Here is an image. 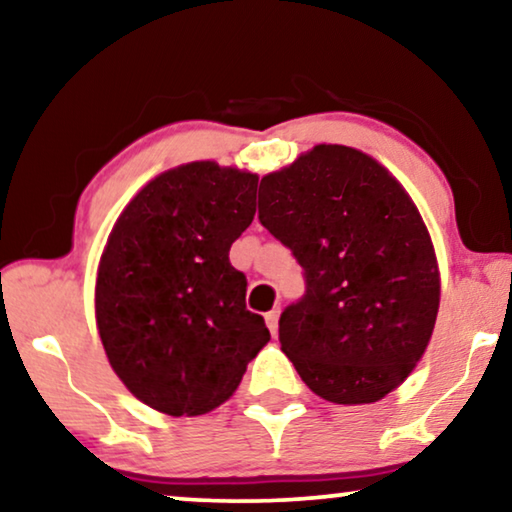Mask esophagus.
<instances>
[{"label": "esophagus", "mask_w": 512, "mask_h": 512, "mask_svg": "<svg viewBox=\"0 0 512 512\" xmlns=\"http://www.w3.org/2000/svg\"><path fill=\"white\" fill-rule=\"evenodd\" d=\"M278 317H280V310L278 308L271 310V312H266V326H269L271 335L278 333Z\"/></svg>", "instance_id": "34e87169"}]
</instances>
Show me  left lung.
Returning a JSON list of instances; mask_svg holds the SVG:
<instances>
[{
    "mask_svg": "<svg viewBox=\"0 0 512 512\" xmlns=\"http://www.w3.org/2000/svg\"><path fill=\"white\" fill-rule=\"evenodd\" d=\"M259 223L303 269L278 333L305 386L335 404L398 388L439 310L437 257L407 190L363 151L317 144L262 177Z\"/></svg>",
    "mask_w": 512,
    "mask_h": 512,
    "instance_id": "left-lung-1",
    "label": "left lung"
}]
</instances>
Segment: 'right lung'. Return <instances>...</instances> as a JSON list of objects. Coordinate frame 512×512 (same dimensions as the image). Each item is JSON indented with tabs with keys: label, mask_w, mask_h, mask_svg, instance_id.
I'll return each mask as SVG.
<instances>
[{
	"label": "right lung",
	"mask_w": 512,
	"mask_h": 512,
	"mask_svg": "<svg viewBox=\"0 0 512 512\" xmlns=\"http://www.w3.org/2000/svg\"><path fill=\"white\" fill-rule=\"evenodd\" d=\"M257 174L213 160L149 181L108 236L96 324L128 391L167 416H200L236 391L271 333L246 308L230 248L253 223Z\"/></svg>",
	"instance_id": "1"
}]
</instances>
